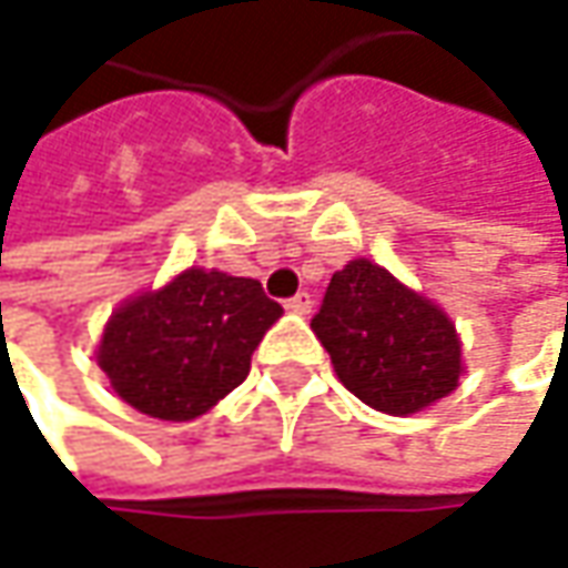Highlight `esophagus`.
<instances>
[{"label": "esophagus", "mask_w": 568, "mask_h": 568, "mask_svg": "<svg viewBox=\"0 0 568 568\" xmlns=\"http://www.w3.org/2000/svg\"><path fill=\"white\" fill-rule=\"evenodd\" d=\"M285 308L292 311V314H308V311H311V295H308V292H298V295H292V298L285 302Z\"/></svg>", "instance_id": "esophagus-1"}]
</instances>
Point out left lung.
I'll use <instances>...</instances> for the list:
<instances>
[{
    "instance_id": "1",
    "label": "left lung",
    "mask_w": 568,
    "mask_h": 568,
    "mask_svg": "<svg viewBox=\"0 0 568 568\" xmlns=\"http://www.w3.org/2000/svg\"><path fill=\"white\" fill-rule=\"evenodd\" d=\"M311 331L346 390L390 416L448 397L464 372L452 317L365 257L333 273Z\"/></svg>"
}]
</instances>
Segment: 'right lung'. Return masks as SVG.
I'll list each match as a JSON object with an SVG mask.
<instances>
[{"instance_id": "add662e5", "label": "right lung", "mask_w": 568, "mask_h": 568, "mask_svg": "<svg viewBox=\"0 0 568 568\" xmlns=\"http://www.w3.org/2000/svg\"><path fill=\"white\" fill-rule=\"evenodd\" d=\"M280 314L257 280L193 266L113 311L98 365L130 407L186 423L247 378L251 356Z\"/></svg>"}]
</instances>
